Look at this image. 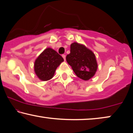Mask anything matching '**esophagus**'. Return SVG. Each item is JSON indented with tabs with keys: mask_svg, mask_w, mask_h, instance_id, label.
Masks as SVG:
<instances>
[{
	"mask_svg": "<svg viewBox=\"0 0 133 133\" xmlns=\"http://www.w3.org/2000/svg\"><path fill=\"white\" fill-rule=\"evenodd\" d=\"M62 57H63V58H64V61H66V56H65L64 55H62Z\"/></svg>",
	"mask_w": 133,
	"mask_h": 133,
	"instance_id": "esophagus-1",
	"label": "esophagus"
}]
</instances>
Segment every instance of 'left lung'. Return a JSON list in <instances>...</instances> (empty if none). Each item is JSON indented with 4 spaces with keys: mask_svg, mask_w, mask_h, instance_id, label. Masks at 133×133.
Segmentation results:
<instances>
[{
    "mask_svg": "<svg viewBox=\"0 0 133 133\" xmlns=\"http://www.w3.org/2000/svg\"><path fill=\"white\" fill-rule=\"evenodd\" d=\"M66 61L81 79L87 81L95 75L98 68L96 56L84 44L74 42L70 45V53Z\"/></svg>",
    "mask_w": 133,
    "mask_h": 133,
    "instance_id": "1",
    "label": "left lung"
}]
</instances>
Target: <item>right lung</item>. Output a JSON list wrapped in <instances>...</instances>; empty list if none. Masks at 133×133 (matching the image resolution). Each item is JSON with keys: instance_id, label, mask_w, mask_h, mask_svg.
<instances>
[{"instance_id": "1", "label": "right lung", "mask_w": 133, "mask_h": 133, "mask_svg": "<svg viewBox=\"0 0 133 133\" xmlns=\"http://www.w3.org/2000/svg\"><path fill=\"white\" fill-rule=\"evenodd\" d=\"M63 61L62 56L53 49H45L35 61L34 71L36 75L44 82L51 79L56 69Z\"/></svg>"}]
</instances>
